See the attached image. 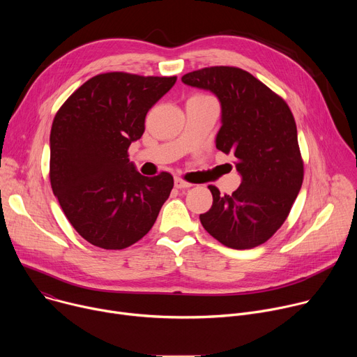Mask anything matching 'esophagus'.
<instances>
[{
  "instance_id": "obj_1",
  "label": "esophagus",
  "mask_w": 357,
  "mask_h": 357,
  "mask_svg": "<svg viewBox=\"0 0 357 357\" xmlns=\"http://www.w3.org/2000/svg\"><path fill=\"white\" fill-rule=\"evenodd\" d=\"M174 183H175V188H178V189H185V188H190V186H192V183L186 182L185 179H182V178H179V176H175Z\"/></svg>"
}]
</instances>
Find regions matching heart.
I'll return each instance as SVG.
<instances>
[{"label": "heart", "mask_w": 357, "mask_h": 357, "mask_svg": "<svg viewBox=\"0 0 357 357\" xmlns=\"http://www.w3.org/2000/svg\"><path fill=\"white\" fill-rule=\"evenodd\" d=\"M197 96H200V97H209V96H205V94H197Z\"/></svg>", "instance_id": "obj_1"}]
</instances>
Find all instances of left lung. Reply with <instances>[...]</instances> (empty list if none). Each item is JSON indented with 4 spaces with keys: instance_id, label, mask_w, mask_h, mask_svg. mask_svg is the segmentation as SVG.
I'll list each match as a JSON object with an SVG mask.
<instances>
[{
    "instance_id": "1",
    "label": "left lung",
    "mask_w": 357,
    "mask_h": 357,
    "mask_svg": "<svg viewBox=\"0 0 357 357\" xmlns=\"http://www.w3.org/2000/svg\"><path fill=\"white\" fill-rule=\"evenodd\" d=\"M182 82L219 97L223 126L216 148L234 155L243 178L231 195L209 185L213 205L199 216L200 223L226 247H257L287 220L302 186L294 116L280 94L240 68H203L183 75Z\"/></svg>"
}]
</instances>
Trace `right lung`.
Segmentation results:
<instances>
[{"label":"right lung","mask_w":357,"mask_h":357,"mask_svg":"<svg viewBox=\"0 0 357 357\" xmlns=\"http://www.w3.org/2000/svg\"><path fill=\"white\" fill-rule=\"evenodd\" d=\"M176 76H93L58 110L50 130L49 179L75 230L90 244L121 250L154 226L169 197L168 172L144 176L128 160L148 110Z\"/></svg>","instance_id":"add662e5"}]
</instances>
